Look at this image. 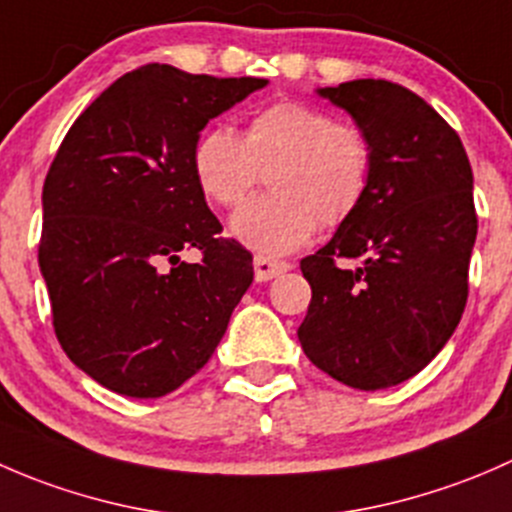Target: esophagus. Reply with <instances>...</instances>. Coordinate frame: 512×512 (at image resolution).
Returning <instances> with one entry per match:
<instances>
[{"instance_id": "esophagus-1", "label": "esophagus", "mask_w": 512, "mask_h": 512, "mask_svg": "<svg viewBox=\"0 0 512 512\" xmlns=\"http://www.w3.org/2000/svg\"><path fill=\"white\" fill-rule=\"evenodd\" d=\"M252 265H255V280L257 282H270V280H275L277 275H282V272L289 270V262L270 260V257H262V255H257Z\"/></svg>"}]
</instances>
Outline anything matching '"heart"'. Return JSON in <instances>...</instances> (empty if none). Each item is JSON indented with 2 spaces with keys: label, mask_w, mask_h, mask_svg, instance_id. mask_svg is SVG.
<instances>
[{
  "label": "heart",
  "mask_w": 512,
  "mask_h": 512,
  "mask_svg": "<svg viewBox=\"0 0 512 512\" xmlns=\"http://www.w3.org/2000/svg\"><path fill=\"white\" fill-rule=\"evenodd\" d=\"M205 200L235 208L267 173L272 193L250 200L230 218V235L262 257L307 245L319 220L347 223L369 193L374 151L359 128L302 101H277L247 121L242 138L210 126L190 156Z\"/></svg>",
  "instance_id": "1"
}]
</instances>
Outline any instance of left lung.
<instances>
[{
    "label": "left lung",
    "instance_id": "1",
    "mask_svg": "<svg viewBox=\"0 0 512 512\" xmlns=\"http://www.w3.org/2000/svg\"><path fill=\"white\" fill-rule=\"evenodd\" d=\"M317 94L354 118L374 170L361 208L299 262L312 302L297 337L332 379L389 389L446 347L466 309L478 232L473 170L458 133L404 86L356 79Z\"/></svg>",
    "mask_w": 512,
    "mask_h": 512
}]
</instances>
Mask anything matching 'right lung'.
Here are the masks:
<instances>
[{
    "instance_id": "right-lung-1",
    "label": "right lung",
    "mask_w": 512,
    "mask_h": 512,
    "mask_svg": "<svg viewBox=\"0 0 512 512\" xmlns=\"http://www.w3.org/2000/svg\"><path fill=\"white\" fill-rule=\"evenodd\" d=\"M265 79L148 64L81 113L44 180L39 267L66 356L116 394L158 399L198 374L252 285L190 156L210 118ZM201 252L198 263L180 251Z\"/></svg>"
}]
</instances>
